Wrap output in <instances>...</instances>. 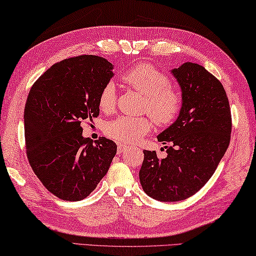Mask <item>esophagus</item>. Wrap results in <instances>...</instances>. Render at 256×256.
I'll return each instance as SVG.
<instances>
[{
    "label": "esophagus",
    "mask_w": 256,
    "mask_h": 256,
    "mask_svg": "<svg viewBox=\"0 0 256 256\" xmlns=\"http://www.w3.org/2000/svg\"><path fill=\"white\" fill-rule=\"evenodd\" d=\"M126 149H128V146H125V144H118V146H117V154L124 152Z\"/></svg>",
    "instance_id": "34e87169"
}]
</instances>
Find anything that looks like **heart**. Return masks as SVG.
Segmentation results:
<instances>
[{
    "label": "heart",
    "mask_w": 256,
    "mask_h": 256,
    "mask_svg": "<svg viewBox=\"0 0 256 256\" xmlns=\"http://www.w3.org/2000/svg\"><path fill=\"white\" fill-rule=\"evenodd\" d=\"M130 88L144 96L142 112H147L160 126L171 124L181 110L182 96L178 88L171 86V80L164 72L150 64H136L130 68L123 76ZM117 92L115 84L109 82L101 88L99 108L110 112L116 104ZM152 128V120L147 116H120L108 122L104 133L122 144L136 142Z\"/></svg>",
    "instance_id": "1"
}]
</instances>
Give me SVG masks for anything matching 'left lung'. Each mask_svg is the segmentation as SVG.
<instances>
[{
	"label": "left lung",
	"instance_id": "obj_1",
	"mask_svg": "<svg viewBox=\"0 0 256 256\" xmlns=\"http://www.w3.org/2000/svg\"><path fill=\"white\" fill-rule=\"evenodd\" d=\"M171 74L181 88L182 104L173 124L157 136L163 160L144 150L139 178L144 192L160 202L189 198L205 186L230 142L229 100L216 76L198 64L184 62Z\"/></svg>",
	"mask_w": 256,
	"mask_h": 256
}]
</instances>
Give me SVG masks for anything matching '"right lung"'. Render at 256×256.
<instances>
[{"label":"right lung","instance_id":"obj_1","mask_svg":"<svg viewBox=\"0 0 256 256\" xmlns=\"http://www.w3.org/2000/svg\"><path fill=\"white\" fill-rule=\"evenodd\" d=\"M114 64L96 56L54 64L30 88L24 112L27 157L44 186L60 200L88 197L106 176L117 146L84 138L82 120L99 115L101 88Z\"/></svg>","mask_w":256,"mask_h":256}]
</instances>
